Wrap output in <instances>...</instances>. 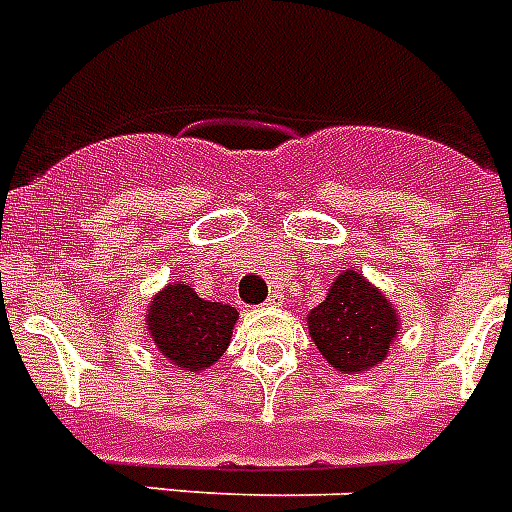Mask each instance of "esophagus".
Here are the masks:
<instances>
[{"label": "esophagus", "mask_w": 512, "mask_h": 512, "mask_svg": "<svg viewBox=\"0 0 512 512\" xmlns=\"http://www.w3.org/2000/svg\"><path fill=\"white\" fill-rule=\"evenodd\" d=\"M281 302H283V296L278 294V291H273V294L268 296V302H265V304H268V307H281Z\"/></svg>", "instance_id": "34e87169"}]
</instances>
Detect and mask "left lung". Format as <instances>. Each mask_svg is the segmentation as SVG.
Masks as SVG:
<instances>
[{
  "label": "left lung",
  "mask_w": 512,
  "mask_h": 512,
  "mask_svg": "<svg viewBox=\"0 0 512 512\" xmlns=\"http://www.w3.org/2000/svg\"><path fill=\"white\" fill-rule=\"evenodd\" d=\"M309 336L322 359L341 375H359L382 364L401 330L388 296L359 270L346 268L328 296L307 315Z\"/></svg>",
  "instance_id": "1"
}]
</instances>
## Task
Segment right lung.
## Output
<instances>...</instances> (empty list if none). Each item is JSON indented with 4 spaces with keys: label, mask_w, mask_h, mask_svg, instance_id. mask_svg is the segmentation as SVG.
Instances as JSON below:
<instances>
[{
    "label": "right lung",
    "mask_w": 512,
    "mask_h": 512,
    "mask_svg": "<svg viewBox=\"0 0 512 512\" xmlns=\"http://www.w3.org/2000/svg\"><path fill=\"white\" fill-rule=\"evenodd\" d=\"M236 320L239 312L231 304L205 302L184 281L166 283L145 312V328L158 354L192 375L221 359Z\"/></svg>",
    "instance_id": "add662e5"
}]
</instances>
